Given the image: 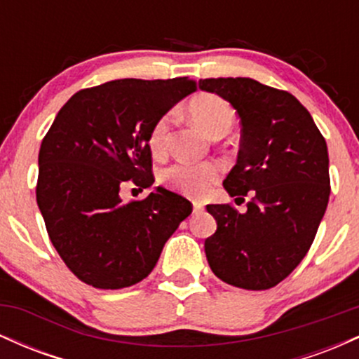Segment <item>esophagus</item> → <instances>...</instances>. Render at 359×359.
I'll return each mask as SVG.
<instances>
[{
	"mask_svg": "<svg viewBox=\"0 0 359 359\" xmlns=\"http://www.w3.org/2000/svg\"><path fill=\"white\" fill-rule=\"evenodd\" d=\"M194 212H201V211H204V204L203 203H199V201H194Z\"/></svg>",
	"mask_w": 359,
	"mask_h": 359,
	"instance_id": "1",
	"label": "esophagus"
}]
</instances>
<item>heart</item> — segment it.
Listing matches in <instances>:
<instances>
[{
    "label": "heart",
    "instance_id": "b5f03b06",
    "mask_svg": "<svg viewBox=\"0 0 359 359\" xmlns=\"http://www.w3.org/2000/svg\"><path fill=\"white\" fill-rule=\"evenodd\" d=\"M189 113H191L194 121L211 137L228 133L234 123V109L231 104L216 94H197L189 102ZM170 121V113H165L156 118L150 128L148 147L155 155H162L165 151ZM219 177L221 167L214 162L175 163L163 172L162 180L185 196L203 197L211 191V187L219 180Z\"/></svg>",
    "mask_w": 359,
    "mask_h": 359
}]
</instances>
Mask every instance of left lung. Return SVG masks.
<instances>
[{
	"instance_id": "1",
	"label": "left lung",
	"mask_w": 359,
	"mask_h": 359,
	"mask_svg": "<svg viewBox=\"0 0 359 359\" xmlns=\"http://www.w3.org/2000/svg\"><path fill=\"white\" fill-rule=\"evenodd\" d=\"M236 109L241 142L236 165L224 179L231 204H209L217 229L204 243L217 278L246 290H266L306 257L327 208L331 180L325 140L311 113L287 90L250 77L201 79Z\"/></svg>"
}]
</instances>
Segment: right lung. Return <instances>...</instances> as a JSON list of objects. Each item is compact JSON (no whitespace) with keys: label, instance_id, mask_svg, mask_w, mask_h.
<instances>
[{"label":"right lung","instance_id":"right-lung-1","mask_svg":"<svg viewBox=\"0 0 359 359\" xmlns=\"http://www.w3.org/2000/svg\"><path fill=\"white\" fill-rule=\"evenodd\" d=\"M196 90L187 77L118 79L82 89L62 106L39 154L36 204L48 238L88 285L142 282L192 204L156 187L123 203L121 185L155 182L148 133L156 118Z\"/></svg>","mask_w":359,"mask_h":359}]
</instances>
